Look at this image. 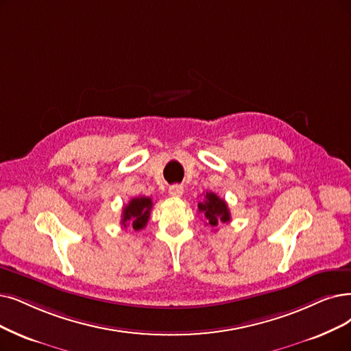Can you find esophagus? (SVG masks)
I'll use <instances>...</instances> for the list:
<instances>
[{
	"label": "esophagus",
	"mask_w": 351,
	"mask_h": 351,
	"mask_svg": "<svg viewBox=\"0 0 351 351\" xmlns=\"http://www.w3.org/2000/svg\"><path fill=\"white\" fill-rule=\"evenodd\" d=\"M168 193H170V194L173 195V197H180V195L184 193V189H183V186L174 184V186H171L170 189H168Z\"/></svg>",
	"instance_id": "1"
}]
</instances>
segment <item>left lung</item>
Instances as JSON below:
<instances>
[{
    "label": "left lung",
    "instance_id": "left-lung-1",
    "mask_svg": "<svg viewBox=\"0 0 351 351\" xmlns=\"http://www.w3.org/2000/svg\"><path fill=\"white\" fill-rule=\"evenodd\" d=\"M197 206L199 213H202L206 217L207 223L212 228H216L219 223L230 221V212L226 202L212 191L206 193V200L200 202Z\"/></svg>",
    "mask_w": 351,
    "mask_h": 351
}]
</instances>
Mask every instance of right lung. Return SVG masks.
Masks as SVG:
<instances>
[{
	"instance_id": "add662e5",
	"label": "right lung",
	"mask_w": 351,
	"mask_h": 351,
	"mask_svg": "<svg viewBox=\"0 0 351 351\" xmlns=\"http://www.w3.org/2000/svg\"><path fill=\"white\" fill-rule=\"evenodd\" d=\"M152 208V200L149 197H135L127 206L123 207L122 212V226H132L134 230H141L149 219Z\"/></svg>"
}]
</instances>
